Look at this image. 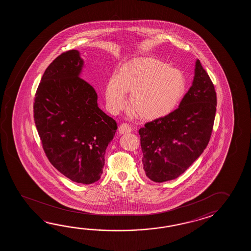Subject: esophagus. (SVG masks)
I'll return each mask as SVG.
<instances>
[{
    "mask_svg": "<svg viewBox=\"0 0 251 251\" xmlns=\"http://www.w3.org/2000/svg\"><path fill=\"white\" fill-rule=\"evenodd\" d=\"M118 131L120 133H130L132 131V128L129 126V124L123 123L120 125V126L118 128Z\"/></svg>",
    "mask_w": 251,
    "mask_h": 251,
    "instance_id": "1",
    "label": "esophagus"
}]
</instances>
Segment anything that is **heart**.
<instances>
[{"label": "heart", "mask_w": 251, "mask_h": 251, "mask_svg": "<svg viewBox=\"0 0 251 251\" xmlns=\"http://www.w3.org/2000/svg\"><path fill=\"white\" fill-rule=\"evenodd\" d=\"M187 91L180 71L152 57L135 58L124 64L106 90L107 105L114 111L126 104L140 118L153 120L172 112Z\"/></svg>", "instance_id": "heart-1"}]
</instances>
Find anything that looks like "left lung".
Segmentation results:
<instances>
[{"instance_id":"1","label":"left lung","mask_w":251,"mask_h":251,"mask_svg":"<svg viewBox=\"0 0 251 251\" xmlns=\"http://www.w3.org/2000/svg\"><path fill=\"white\" fill-rule=\"evenodd\" d=\"M217 106L213 81L197 60L193 84L179 107L139 130L143 165L152 181H168L184 173L208 144Z\"/></svg>"}]
</instances>
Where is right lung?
Instances as JSON below:
<instances>
[{"label": "right lung", "instance_id": "right-lung-1", "mask_svg": "<svg viewBox=\"0 0 251 251\" xmlns=\"http://www.w3.org/2000/svg\"><path fill=\"white\" fill-rule=\"evenodd\" d=\"M77 50L49 64L34 100V120L51 164L72 181L91 184L103 172L105 152L117 122L98 107L96 91L80 76Z\"/></svg>", "mask_w": 251, "mask_h": 251}]
</instances>
